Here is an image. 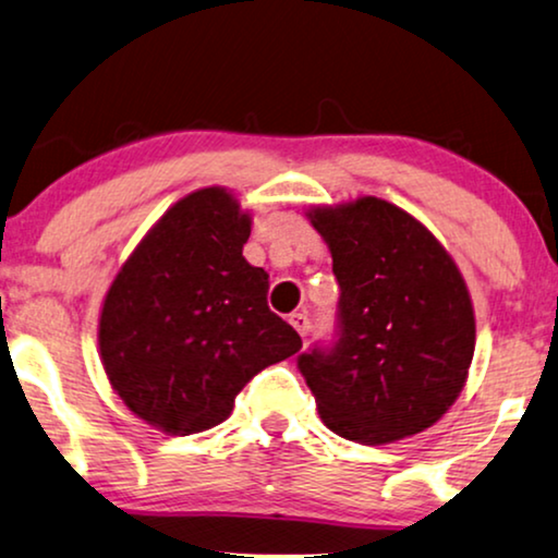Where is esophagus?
<instances>
[{
  "instance_id": "esophagus-1",
  "label": "esophagus",
  "mask_w": 558,
  "mask_h": 558,
  "mask_svg": "<svg viewBox=\"0 0 558 558\" xmlns=\"http://www.w3.org/2000/svg\"><path fill=\"white\" fill-rule=\"evenodd\" d=\"M288 322H291V326L301 333V337H308L311 322H308L306 314H291V318H288Z\"/></svg>"
}]
</instances>
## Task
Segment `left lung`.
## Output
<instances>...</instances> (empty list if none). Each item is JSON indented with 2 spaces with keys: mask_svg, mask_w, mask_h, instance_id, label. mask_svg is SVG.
Masks as SVG:
<instances>
[{
  "mask_svg": "<svg viewBox=\"0 0 558 558\" xmlns=\"http://www.w3.org/2000/svg\"><path fill=\"white\" fill-rule=\"evenodd\" d=\"M306 217L341 288L337 344L299 356L318 415L369 447L421 434L470 375L477 333L462 272L418 219L383 198L311 206Z\"/></svg>",
  "mask_w": 558,
  "mask_h": 558,
  "instance_id": "left-lung-1",
  "label": "left lung"
}]
</instances>
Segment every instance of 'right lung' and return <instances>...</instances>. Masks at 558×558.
Wrapping results in <instances>:
<instances>
[{"mask_svg": "<svg viewBox=\"0 0 558 558\" xmlns=\"http://www.w3.org/2000/svg\"><path fill=\"white\" fill-rule=\"evenodd\" d=\"M250 229L232 191H193L155 221L104 295V373L137 418L170 436L219 426L259 369L301 349L267 308V272L242 255Z\"/></svg>", "mask_w": 558, "mask_h": 558, "instance_id": "1", "label": "right lung"}]
</instances>
